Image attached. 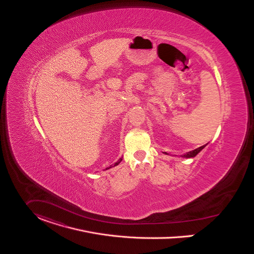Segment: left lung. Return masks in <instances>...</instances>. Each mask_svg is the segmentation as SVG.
Instances as JSON below:
<instances>
[{"instance_id":"1","label":"left lung","mask_w":254,"mask_h":254,"mask_svg":"<svg viewBox=\"0 0 254 254\" xmlns=\"http://www.w3.org/2000/svg\"><path fill=\"white\" fill-rule=\"evenodd\" d=\"M204 147H205V145L200 146V147H198V148H196V149H194V150H192V151H190V152L186 153V154H184V155H183V157H185V158H192V157L196 156L198 153L200 152ZM166 154H167V153H166Z\"/></svg>"}]
</instances>
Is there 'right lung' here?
Instances as JSON below:
<instances>
[{"label":"right lung","mask_w":254,"mask_h":254,"mask_svg":"<svg viewBox=\"0 0 254 254\" xmlns=\"http://www.w3.org/2000/svg\"><path fill=\"white\" fill-rule=\"evenodd\" d=\"M121 161H122V158H120V159H119V161H118L116 164H114V165H113V166H111L110 168H113V167H116V166H118V165H119V163H120ZM110 168H109V169H110Z\"/></svg>","instance_id":"1"}]
</instances>
